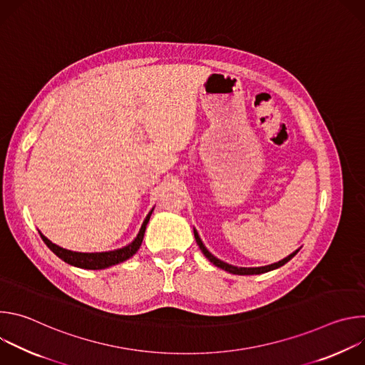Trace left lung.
<instances>
[{
	"instance_id": "left-lung-1",
	"label": "left lung",
	"mask_w": 365,
	"mask_h": 365,
	"mask_svg": "<svg viewBox=\"0 0 365 365\" xmlns=\"http://www.w3.org/2000/svg\"><path fill=\"white\" fill-rule=\"evenodd\" d=\"M193 234H195V240H196V242H197L200 251L203 252V255H205L207 259H210V262H211L214 266H217V267H220V269H222V270H225V272H228V273H231V274H238V276L263 274V273L276 270V269L284 266L287 262H290V259H292V258L299 252V250H300V248H297L296 251H293V252H292L290 255H287L286 258L280 259V262H277V263L269 264V266H263V267H237V266H232V264H228V263L222 262V259L217 258L214 254H211L210 251H207V248L203 245V242H202V240H200V237H199V234H197V231H196L195 228H193Z\"/></svg>"
}]
</instances>
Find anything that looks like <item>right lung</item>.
I'll return each instance as SVG.
<instances>
[{
  "instance_id": "right-lung-1",
  "label": "right lung",
  "mask_w": 365,
  "mask_h": 365,
  "mask_svg": "<svg viewBox=\"0 0 365 365\" xmlns=\"http://www.w3.org/2000/svg\"><path fill=\"white\" fill-rule=\"evenodd\" d=\"M154 211L153 210L147 214L137 237L133 240V242H130L128 245L123 247V248H117V250H113V251H103V252H78V251H71V250H66V248H62L56 244L51 242L48 238H46L40 231V237L41 240L44 241V244L53 251L61 259H63L65 263L71 264V266H75V267H79V269H85V270H102V269H108L111 266H115V264H120L123 262H125V259L131 258L140 248L141 242H143V238H144V232H145V227L150 221V217Z\"/></svg>"
}]
</instances>
